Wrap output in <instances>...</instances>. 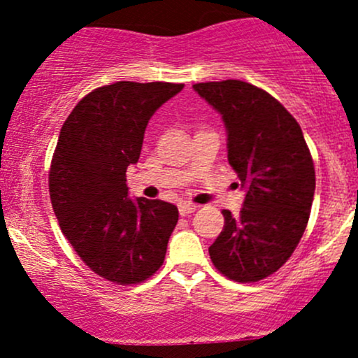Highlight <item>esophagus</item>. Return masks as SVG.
Wrapping results in <instances>:
<instances>
[{
    "label": "esophagus",
    "mask_w": 358,
    "mask_h": 358,
    "mask_svg": "<svg viewBox=\"0 0 358 358\" xmlns=\"http://www.w3.org/2000/svg\"><path fill=\"white\" fill-rule=\"evenodd\" d=\"M197 208H199V206L194 204V202H190V201H180L178 202V211H180V215H182V216L190 215V213L196 211Z\"/></svg>",
    "instance_id": "esophagus-1"
}]
</instances>
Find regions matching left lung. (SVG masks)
I'll return each mask as SVG.
<instances>
[{
	"label": "left lung",
	"mask_w": 358,
	"mask_h": 358,
	"mask_svg": "<svg viewBox=\"0 0 358 358\" xmlns=\"http://www.w3.org/2000/svg\"><path fill=\"white\" fill-rule=\"evenodd\" d=\"M222 114L229 162L246 192L237 216L223 209L222 234L209 246L213 265L237 282H258L280 268L310 218L315 168L298 121L265 90L239 79L197 83Z\"/></svg>",
	"instance_id": "1"
}]
</instances>
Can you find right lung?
<instances>
[{
    "mask_svg": "<svg viewBox=\"0 0 358 358\" xmlns=\"http://www.w3.org/2000/svg\"><path fill=\"white\" fill-rule=\"evenodd\" d=\"M182 88L161 81L100 86L60 129L48 175L53 211L79 258L110 282L140 284L164 262L178 208L129 199L126 169L138 161L149 119Z\"/></svg>",
    "mask_w": 358,
    "mask_h": 358,
    "instance_id": "obj_1",
    "label": "right lung"
}]
</instances>
